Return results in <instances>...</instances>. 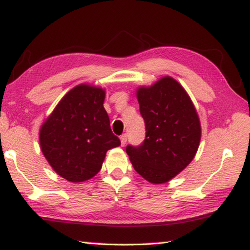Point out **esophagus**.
<instances>
[{
	"mask_svg": "<svg viewBox=\"0 0 250 250\" xmlns=\"http://www.w3.org/2000/svg\"><path fill=\"white\" fill-rule=\"evenodd\" d=\"M120 141H121V146H125L126 143V134H122L120 137Z\"/></svg>",
	"mask_w": 250,
	"mask_h": 250,
	"instance_id": "34e87169",
	"label": "esophagus"
}]
</instances>
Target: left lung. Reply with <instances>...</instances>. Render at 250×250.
Returning <instances> with one entry per match:
<instances>
[{
    "label": "left lung",
    "mask_w": 250,
    "mask_h": 250,
    "mask_svg": "<svg viewBox=\"0 0 250 250\" xmlns=\"http://www.w3.org/2000/svg\"><path fill=\"white\" fill-rule=\"evenodd\" d=\"M146 139L126 146L134 170L153 184L167 183L191 163L201 141V124L188 92L172 77L137 90Z\"/></svg>",
    "instance_id": "left-lung-1"
}]
</instances>
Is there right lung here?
I'll use <instances>...</instances> for the list:
<instances>
[{
    "label": "right lung",
    "mask_w": 250,
    "mask_h": 250,
    "mask_svg": "<svg viewBox=\"0 0 250 250\" xmlns=\"http://www.w3.org/2000/svg\"><path fill=\"white\" fill-rule=\"evenodd\" d=\"M105 91L82 83L59 101L40 130L41 149L53 170L78 183L100 171L107 151L119 146L104 108Z\"/></svg>",
    "instance_id": "add662e5"
}]
</instances>
